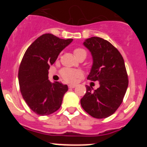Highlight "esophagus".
<instances>
[{
	"mask_svg": "<svg viewBox=\"0 0 147 147\" xmlns=\"http://www.w3.org/2000/svg\"><path fill=\"white\" fill-rule=\"evenodd\" d=\"M76 86V85H68V88H74Z\"/></svg>",
	"mask_w": 147,
	"mask_h": 147,
	"instance_id": "esophagus-1",
	"label": "esophagus"
}]
</instances>
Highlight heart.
Masks as SVG:
<instances>
[{
    "mask_svg": "<svg viewBox=\"0 0 147 147\" xmlns=\"http://www.w3.org/2000/svg\"><path fill=\"white\" fill-rule=\"evenodd\" d=\"M76 57L78 58L82 55H87L86 51L82 48H76L74 51ZM61 76L67 82H75L79 78L82 76V72L80 70L71 69V68H63L61 71Z\"/></svg>",
    "mask_w": 147,
    "mask_h": 147,
    "instance_id": "b5f03b06",
    "label": "heart"
}]
</instances>
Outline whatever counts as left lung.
<instances>
[{
	"label": "left lung",
	"instance_id": "left-lung-1",
	"mask_svg": "<svg viewBox=\"0 0 147 147\" xmlns=\"http://www.w3.org/2000/svg\"><path fill=\"white\" fill-rule=\"evenodd\" d=\"M83 44L91 52L93 60L88 80L99 82L100 87L93 91L92 87L86 86L81 105L93 118H107L119 108L128 87L124 59L116 48L101 37H92Z\"/></svg>",
	"mask_w": 147,
	"mask_h": 147
}]
</instances>
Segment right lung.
Returning a JSON list of instances; mask_svg holds the SVG:
<instances>
[{
  "label": "right lung",
  "instance_id": "1",
  "mask_svg": "<svg viewBox=\"0 0 147 147\" xmlns=\"http://www.w3.org/2000/svg\"><path fill=\"white\" fill-rule=\"evenodd\" d=\"M73 39L63 40L45 34L31 44L24 54L18 71L22 96L31 110L39 115H48L59 110L67 85L49 80L50 65Z\"/></svg>",
  "mask_w": 147,
  "mask_h": 147
}]
</instances>
